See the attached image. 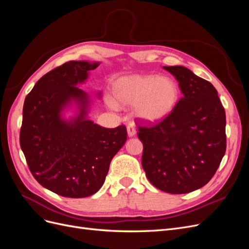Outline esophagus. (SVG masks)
Segmentation results:
<instances>
[{"instance_id": "obj_1", "label": "esophagus", "mask_w": 249, "mask_h": 249, "mask_svg": "<svg viewBox=\"0 0 249 249\" xmlns=\"http://www.w3.org/2000/svg\"><path fill=\"white\" fill-rule=\"evenodd\" d=\"M126 132H127V136L129 137H134L136 135V130L133 124H129L126 126Z\"/></svg>"}]
</instances>
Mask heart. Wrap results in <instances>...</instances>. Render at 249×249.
<instances>
[{
    "label": "heart",
    "mask_w": 249,
    "mask_h": 249,
    "mask_svg": "<svg viewBox=\"0 0 249 249\" xmlns=\"http://www.w3.org/2000/svg\"><path fill=\"white\" fill-rule=\"evenodd\" d=\"M179 100L178 83L169 77L157 74H127L112 84L110 108L127 109L145 124H157L167 118Z\"/></svg>",
    "instance_id": "1"
}]
</instances>
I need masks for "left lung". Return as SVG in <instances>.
Returning <instances> with one entry per match:
<instances>
[{
  "label": "left lung",
  "instance_id": "8db88e82",
  "mask_svg": "<svg viewBox=\"0 0 249 249\" xmlns=\"http://www.w3.org/2000/svg\"><path fill=\"white\" fill-rule=\"evenodd\" d=\"M183 93L171 114L139 127L142 167L158 189L171 194L197 190L213 178L225 154V112L217 90L185 66H163Z\"/></svg>",
  "mask_w": 249,
  "mask_h": 249
}]
</instances>
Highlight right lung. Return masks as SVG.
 Wrapping results in <instances>:
<instances>
[{
	"mask_svg": "<svg viewBox=\"0 0 249 249\" xmlns=\"http://www.w3.org/2000/svg\"><path fill=\"white\" fill-rule=\"evenodd\" d=\"M99 65L66 62L39 79L24 103L19 143L30 171L41 186L64 197L99 191L126 141L124 125L106 129L88 116L91 99L78 86Z\"/></svg>",
	"mask_w": 249,
	"mask_h": 249,
	"instance_id": "1",
	"label": "right lung"
}]
</instances>
